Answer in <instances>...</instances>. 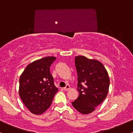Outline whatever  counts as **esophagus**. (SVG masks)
Masks as SVG:
<instances>
[{"label":"esophagus","mask_w":133,"mask_h":133,"mask_svg":"<svg viewBox=\"0 0 133 133\" xmlns=\"http://www.w3.org/2000/svg\"><path fill=\"white\" fill-rule=\"evenodd\" d=\"M63 89L64 90V91H68V90L70 89V86H69V85L67 84L66 86H65V88H64Z\"/></svg>","instance_id":"esophagus-1"}]
</instances>
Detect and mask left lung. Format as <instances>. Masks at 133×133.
<instances>
[{
  "label": "left lung",
  "mask_w": 133,
  "mask_h": 133,
  "mask_svg": "<svg viewBox=\"0 0 133 133\" xmlns=\"http://www.w3.org/2000/svg\"><path fill=\"white\" fill-rule=\"evenodd\" d=\"M75 65L79 95L72 105L81 113H91L108 95L110 82L108 73L99 61L83 56H76Z\"/></svg>",
  "instance_id": "8db88e82"
}]
</instances>
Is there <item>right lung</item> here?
<instances>
[{
    "mask_svg": "<svg viewBox=\"0 0 133 133\" xmlns=\"http://www.w3.org/2000/svg\"><path fill=\"white\" fill-rule=\"evenodd\" d=\"M56 59L49 56L35 61L27 65L20 77L19 96L32 114L45 112L58 91L50 72V66Z\"/></svg>",
    "mask_w": 133,
    "mask_h": 133,
    "instance_id": "obj_1",
    "label": "right lung"
}]
</instances>
